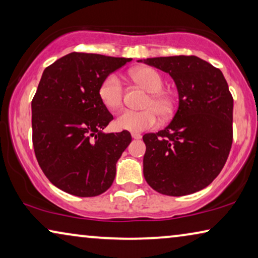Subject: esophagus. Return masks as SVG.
Here are the masks:
<instances>
[{"instance_id":"34e87169","label":"esophagus","mask_w":258,"mask_h":258,"mask_svg":"<svg viewBox=\"0 0 258 258\" xmlns=\"http://www.w3.org/2000/svg\"><path fill=\"white\" fill-rule=\"evenodd\" d=\"M132 137L134 140H140V139H142V135L139 133H132Z\"/></svg>"}]
</instances>
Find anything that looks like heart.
Here are the masks:
<instances>
[{"label": "heart", "mask_w": 258, "mask_h": 258, "mask_svg": "<svg viewBox=\"0 0 258 258\" xmlns=\"http://www.w3.org/2000/svg\"><path fill=\"white\" fill-rule=\"evenodd\" d=\"M130 76L142 86L150 95L144 103L143 110H123L115 119V126L118 130L141 133L155 126L160 121L161 115H168L172 110V98L169 94L161 91L163 79L157 70L151 67H140L130 72ZM124 88L118 75L107 76L100 87V98L109 110H116L122 105Z\"/></svg>", "instance_id": "obj_1"}]
</instances>
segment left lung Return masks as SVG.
I'll return each instance as SVG.
<instances>
[{
  "label": "left lung",
  "instance_id": "1",
  "mask_svg": "<svg viewBox=\"0 0 258 258\" xmlns=\"http://www.w3.org/2000/svg\"><path fill=\"white\" fill-rule=\"evenodd\" d=\"M139 62L168 73L178 91L172 121L143 136L144 178L163 195L200 191L217 177L231 149L234 100L227 81L220 69L197 56Z\"/></svg>",
  "mask_w": 258,
  "mask_h": 258
}]
</instances>
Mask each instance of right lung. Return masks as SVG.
Returning <instances> with one entry per match:
<instances>
[{
    "mask_svg": "<svg viewBox=\"0 0 258 258\" xmlns=\"http://www.w3.org/2000/svg\"><path fill=\"white\" fill-rule=\"evenodd\" d=\"M132 61L70 52L44 69L31 102L35 155L55 186L80 197L110 188L130 133L102 132L111 121L100 98L107 76Z\"/></svg>",
    "mask_w": 258,
    "mask_h": 258,
    "instance_id": "right-lung-1",
    "label": "right lung"
}]
</instances>
